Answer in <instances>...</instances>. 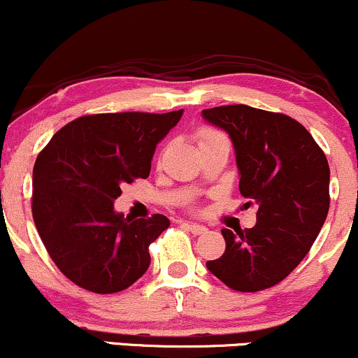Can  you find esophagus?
<instances>
[{
    "mask_svg": "<svg viewBox=\"0 0 358 358\" xmlns=\"http://www.w3.org/2000/svg\"><path fill=\"white\" fill-rule=\"evenodd\" d=\"M182 225L183 227H187L192 234H195V236H200V234L207 232V227H203V225H199V224H188V222H183Z\"/></svg>",
    "mask_w": 358,
    "mask_h": 358,
    "instance_id": "esophagus-1",
    "label": "esophagus"
}]
</instances>
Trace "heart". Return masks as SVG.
<instances>
[{
    "mask_svg": "<svg viewBox=\"0 0 358 358\" xmlns=\"http://www.w3.org/2000/svg\"><path fill=\"white\" fill-rule=\"evenodd\" d=\"M217 136H222V134H219V133H217V131H212V129H202V131H200V134H199L200 143L208 141V139H213V138H217Z\"/></svg>",
    "mask_w": 358,
    "mask_h": 358,
    "instance_id": "1",
    "label": "heart"
}]
</instances>
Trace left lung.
I'll return each instance as SVG.
<instances>
[{
	"mask_svg": "<svg viewBox=\"0 0 358 358\" xmlns=\"http://www.w3.org/2000/svg\"><path fill=\"white\" fill-rule=\"evenodd\" d=\"M232 139L239 190L256 203L252 229H222L225 252L207 262L224 285L242 293L278 285L305 259L330 207V166L296 119L245 104L202 110Z\"/></svg>",
	"mask_w": 358,
	"mask_h": 358,
	"instance_id": "left-lung-1",
	"label": "left lung"
}]
</instances>
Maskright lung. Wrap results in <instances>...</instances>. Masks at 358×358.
<instances>
[{
    "label": "right lung",
    "mask_w": 358,
    "mask_h": 358,
    "mask_svg": "<svg viewBox=\"0 0 358 358\" xmlns=\"http://www.w3.org/2000/svg\"><path fill=\"white\" fill-rule=\"evenodd\" d=\"M183 109L108 113L73 119L36 156L31 213L64 276L99 294L126 289L150 268V244L170 225L162 213L114 212L124 183L148 178L156 145Z\"/></svg>",
    "instance_id": "add662e5"
}]
</instances>
